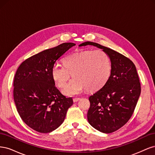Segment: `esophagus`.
Masks as SVG:
<instances>
[{"label": "esophagus", "mask_w": 155, "mask_h": 155, "mask_svg": "<svg viewBox=\"0 0 155 155\" xmlns=\"http://www.w3.org/2000/svg\"><path fill=\"white\" fill-rule=\"evenodd\" d=\"M79 100H80V98H79V97H75V98H74V99H73V101L74 102H77Z\"/></svg>", "instance_id": "34e87169"}]
</instances>
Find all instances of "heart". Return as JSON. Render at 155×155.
Listing matches in <instances>:
<instances>
[{"label": "heart", "mask_w": 155, "mask_h": 155, "mask_svg": "<svg viewBox=\"0 0 155 155\" xmlns=\"http://www.w3.org/2000/svg\"><path fill=\"white\" fill-rule=\"evenodd\" d=\"M63 64L64 67L55 64L51 74L59 88L64 87L72 74L74 79L63 90L67 96L78 94L85 88L90 92L100 90L110 76L109 56L101 49L80 51L64 58Z\"/></svg>", "instance_id": "b5f03b06"}]
</instances>
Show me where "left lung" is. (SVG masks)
<instances>
[{
    "label": "left lung",
    "instance_id": "8db88e82",
    "mask_svg": "<svg viewBox=\"0 0 155 155\" xmlns=\"http://www.w3.org/2000/svg\"><path fill=\"white\" fill-rule=\"evenodd\" d=\"M93 45L109 56L111 72L100 90L89 97L88 123L104 133H111L123 127L132 116L141 92L134 64L124 55L100 44L87 41L79 46Z\"/></svg>",
    "mask_w": 155,
    "mask_h": 155
}]
</instances>
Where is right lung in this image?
Returning a JSON list of instances; mask_svg holds the SVG:
<instances>
[{
    "instance_id": "right-lung-1",
    "label": "right lung",
    "mask_w": 155,
    "mask_h": 155,
    "mask_svg": "<svg viewBox=\"0 0 155 155\" xmlns=\"http://www.w3.org/2000/svg\"><path fill=\"white\" fill-rule=\"evenodd\" d=\"M76 44L64 43L42 51L24 61L13 81V98L18 114L30 128L48 133L63 124L72 97L55 86L51 68L57 60Z\"/></svg>"
}]
</instances>
